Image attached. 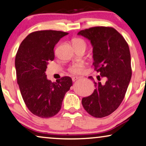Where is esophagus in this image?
Here are the masks:
<instances>
[{
  "mask_svg": "<svg viewBox=\"0 0 146 146\" xmlns=\"http://www.w3.org/2000/svg\"><path fill=\"white\" fill-rule=\"evenodd\" d=\"M80 77H78V76H74V77H72V80L74 82V81H75V80H77V79H80Z\"/></svg>",
  "mask_w": 146,
  "mask_h": 146,
  "instance_id": "34e87169",
  "label": "esophagus"
}]
</instances>
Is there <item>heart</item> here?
Returning <instances> with one entry per match:
<instances>
[{"label":"heart","mask_w":146,"mask_h":146,"mask_svg":"<svg viewBox=\"0 0 146 146\" xmlns=\"http://www.w3.org/2000/svg\"><path fill=\"white\" fill-rule=\"evenodd\" d=\"M72 44L75 48L80 46H85L86 47V42L83 39L80 38H73L72 40ZM84 67V65L82 62H79L77 64H75L69 67V71L72 73H80L82 72Z\"/></svg>","instance_id":"heart-1"}]
</instances>
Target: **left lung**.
<instances>
[{"mask_svg":"<svg viewBox=\"0 0 146 146\" xmlns=\"http://www.w3.org/2000/svg\"><path fill=\"white\" fill-rule=\"evenodd\" d=\"M90 41L93 47V65L106 77L104 84L94 82L96 89L90 96L82 99L87 112L96 118L108 116L123 100L132 76L131 59L127 41L114 28L94 27L78 33ZM89 79L94 80L92 77ZM98 80H100L98 78Z\"/></svg>","mask_w":146,"mask_h":146,"instance_id":"obj_1","label":"left lung"}]
</instances>
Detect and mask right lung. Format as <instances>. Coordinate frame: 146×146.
Masks as SVG:
<instances>
[{
    "instance_id": "right-lung-1",
    "label": "right lung",
    "mask_w": 146,
    "mask_h": 146,
    "mask_svg": "<svg viewBox=\"0 0 146 146\" xmlns=\"http://www.w3.org/2000/svg\"><path fill=\"white\" fill-rule=\"evenodd\" d=\"M67 35L53 30L33 32L17 52L15 67L21 94L30 111L41 118L52 117L60 111L65 94L73 84L69 77L52 82L45 73L48 62L54 59V46Z\"/></svg>"
}]
</instances>
